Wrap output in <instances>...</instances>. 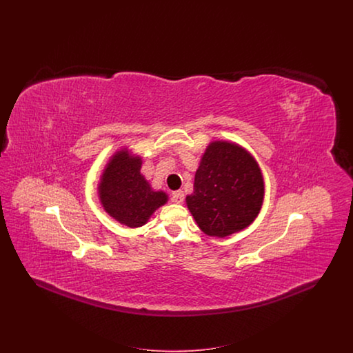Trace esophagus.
<instances>
[{
  "label": "esophagus",
  "instance_id": "34e87169",
  "mask_svg": "<svg viewBox=\"0 0 353 353\" xmlns=\"http://www.w3.org/2000/svg\"><path fill=\"white\" fill-rule=\"evenodd\" d=\"M172 201L174 203H183L184 201V192L183 190H176L172 193Z\"/></svg>",
  "mask_w": 353,
  "mask_h": 353
}]
</instances>
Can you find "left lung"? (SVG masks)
I'll return each mask as SVG.
<instances>
[{
	"instance_id": "obj_1",
	"label": "left lung",
	"mask_w": 353,
	"mask_h": 353,
	"mask_svg": "<svg viewBox=\"0 0 353 353\" xmlns=\"http://www.w3.org/2000/svg\"><path fill=\"white\" fill-rule=\"evenodd\" d=\"M265 197L263 174L252 153L226 140L209 143L185 201L202 232L225 238L250 226Z\"/></svg>"
}]
</instances>
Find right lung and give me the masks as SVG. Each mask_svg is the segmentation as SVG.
Segmentation results:
<instances>
[{"label":"right lung","instance_id":"add662e5","mask_svg":"<svg viewBox=\"0 0 353 353\" xmlns=\"http://www.w3.org/2000/svg\"><path fill=\"white\" fill-rule=\"evenodd\" d=\"M143 160L128 148L115 152L101 174L98 194L101 206L114 219L131 229L145 225L168 201L163 190H153L141 174Z\"/></svg>","mask_w":353,"mask_h":353}]
</instances>
